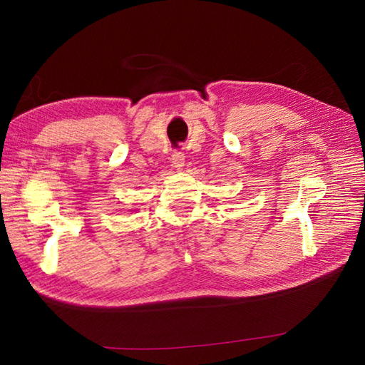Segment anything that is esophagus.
<instances>
[{
    "mask_svg": "<svg viewBox=\"0 0 365 365\" xmlns=\"http://www.w3.org/2000/svg\"><path fill=\"white\" fill-rule=\"evenodd\" d=\"M172 164H174V168L177 170H182L183 165H185V154L182 151H174L172 153Z\"/></svg>",
    "mask_w": 365,
    "mask_h": 365,
    "instance_id": "34e87169",
    "label": "esophagus"
}]
</instances>
